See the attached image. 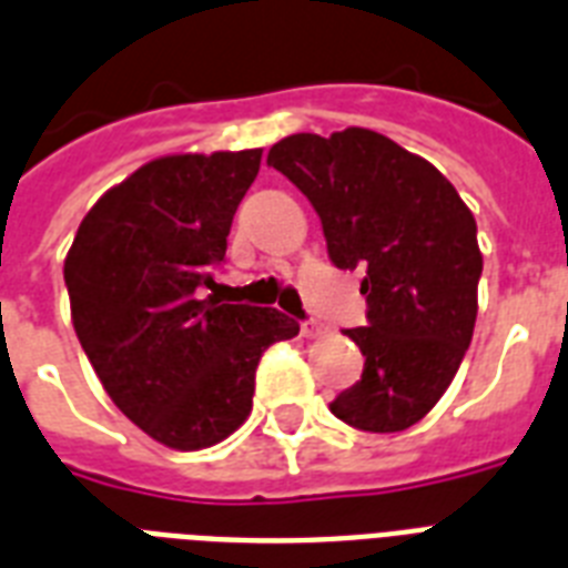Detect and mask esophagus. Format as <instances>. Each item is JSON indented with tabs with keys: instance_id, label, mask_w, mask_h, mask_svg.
<instances>
[{
	"instance_id": "1",
	"label": "esophagus",
	"mask_w": 568,
	"mask_h": 568,
	"mask_svg": "<svg viewBox=\"0 0 568 568\" xmlns=\"http://www.w3.org/2000/svg\"><path fill=\"white\" fill-rule=\"evenodd\" d=\"M300 332H303V338H315V335H321V332H324V326L317 324V321H306V324L300 326Z\"/></svg>"
}]
</instances>
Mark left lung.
Returning a JSON list of instances; mask_svg holds the SVG:
<instances>
[{
    "label": "left lung",
    "mask_w": 568,
    "mask_h": 568,
    "mask_svg": "<svg viewBox=\"0 0 568 568\" xmlns=\"http://www.w3.org/2000/svg\"><path fill=\"white\" fill-rule=\"evenodd\" d=\"M321 215L335 268L364 271L367 326L344 329L362 379L329 412L362 432H403L446 394L478 315L476 219L423 156L367 128L294 133L268 151Z\"/></svg>",
    "instance_id": "8db88e82"
}]
</instances>
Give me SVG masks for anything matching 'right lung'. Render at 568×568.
I'll use <instances>...</instances> for the list:
<instances>
[{
  "instance_id": "obj_1",
  "label": "right lung",
  "mask_w": 568,
  "mask_h": 568,
  "mask_svg": "<svg viewBox=\"0 0 568 568\" xmlns=\"http://www.w3.org/2000/svg\"><path fill=\"white\" fill-rule=\"evenodd\" d=\"M260 160L262 149L151 160L95 201L63 262L92 371L169 449L233 435L253 408L262 353L300 332L276 308L224 303L212 280Z\"/></svg>"
}]
</instances>
